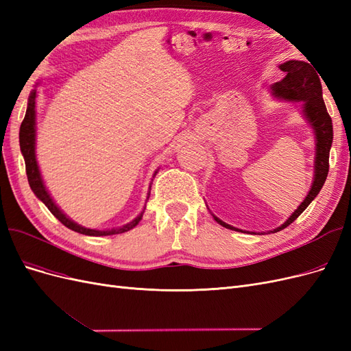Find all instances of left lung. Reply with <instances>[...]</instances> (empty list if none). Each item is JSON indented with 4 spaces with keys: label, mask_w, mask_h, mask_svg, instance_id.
I'll return each mask as SVG.
<instances>
[{
    "label": "left lung",
    "mask_w": 351,
    "mask_h": 351,
    "mask_svg": "<svg viewBox=\"0 0 351 351\" xmlns=\"http://www.w3.org/2000/svg\"><path fill=\"white\" fill-rule=\"evenodd\" d=\"M280 70L284 71V77L280 82L271 84L272 97L287 102H300L303 119L313 130L315 161H313L312 186L302 204L297 206V209L293 212V214L287 218L280 227L269 231L254 232V231H244V230L236 228L227 224V222H224L222 219H219L209 210L210 215L214 217V219L219 226L239 231V232H249V234L262 236L265 232L269 234V232H277L284 230L285 227H289L291 222L312 204V200L317 196V193L321 192V189L328 176L329 151H331V146H332L334 133H332V120L326 111L325 102L322 98L321 79L317 76L315 67H312L309 62L299 61V60H290L287 62H282V64H280Z\"/></svg>",
    "instance_id": "8db88e82"
}]
</instances>
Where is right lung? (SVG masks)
<instances>
[{
    "label": "right lung",
    "mask_w": 351,
    "mask_h": 351,
    "mask_svg": "<svg viewBox=\"0 0 351 351\" xmlns=\"http://www.w3.org/2000/svg\"><path fill=\"white\" fill-rule=\"evenodd\" d=\"M36 89H34L29 95V101H27V110L25 120L20 125V133H19V142H20V151H22V155L25 158V164H26V174H27V182L32 189V192L35 193V196L45 204V206L51 210V214L54 215L61 224H64L67 228L80 232V234L84 236H93V237H101V236H112V234H121V232L129 231L134 228L137 224H139L143 212L146 209V205L141 210V214L137 215L134 219H132L127 224L121 227H115V228H107V230H97V228H88L83 227L77 222H74L71 218H69L64 212H62L58 205L54 202V199L51 197L48 189L44 183V178H42L40 169L38 165V159H36ZM158 169L154 173V177L156 176ZM152 184V183H151ZM151 184H149V192H147L146 200L149 199L151 195Z\"/></svg>",
    "instance_id": "right-lung-1"
}]
</instances>
